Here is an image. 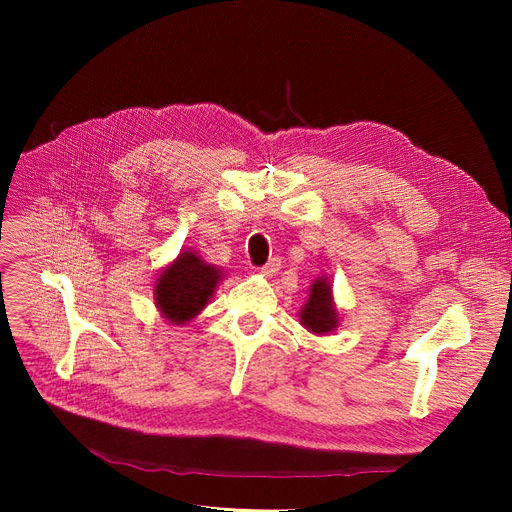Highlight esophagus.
<instances>
[{"label":"esophagus","mask_w":512,"mask_h":512,"mask_svg":"<svg viewBox=\"0 0 512 512\" xmlns=\"http://www.w3.org/2000/svg\"><path fill=\"white\" fill-rule=\"evenodd\" d=\"M261 276H265V278H272V276H276L278 272H280V259L278 257H274V259H270L267 261L263 267H261Z\"/></svg>","instance_id":"34e87169"}]
</instances>
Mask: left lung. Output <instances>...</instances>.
Segmentation results:
<instances>
[{
  "label": "left lung",
  "instance_id": "1",
  "mask_svg": "<svg viewBox=\"0 0 512 512\" xmlns=\"http://www.w3.org/2000/svg\"><path fill=\"white\" fill-rule=\"evenodd\" d=\"M299 321L307 332L315 336H328L340 326L332 282L328 280V276H319L311 282L309 297L299 311Z\"/></svg>",
  "mask_w": 512,
  "mask_h": 512
}]
</instances>
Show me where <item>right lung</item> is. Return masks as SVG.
<instances>
[{"label": "right lung", "mask_w": 512, "mask_h": 512, "mask_svg": "<svg viewBox=\"0 0 512 512\" xmlns=\"http://www.w3.org/2000/svg\"><path fill=\"white\" fill-rule=\"evenodd\" d=\"M224 270L207 263L197 251L184 249L155 278V307L168 324L186 326L211 301Z\"/></svg>", "instance_id": "obj_1"}]
</instances>
